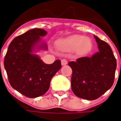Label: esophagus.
I'll list each match as a JSON object with an SVG mask.
<instances>
[{
	"label": "esophagus",
	"mask_w": 121,
	"mask_h": 121,
	"mask_svg": "<svg viewBox=\"0 0 121 121\" xmlns=\"http://www.w3.org/2000/svg\"><path fill=\"white\" fill-rule=\"evenodd\" d=\"M61 61V65H66L67 64V61L65 59H62Z\"/></svg>",
	"instance_id": "1"
}]
</instances>
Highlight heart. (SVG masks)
Listing matches in <instances>:
<instances>
[{
    "label": "heart",
    "instance_id": "heart-1",
    "mask_svg": "<svg viewBox=\"0 0 121 121\" xmlns=\"http://www.w3.org/2000/svg\"><path fill=\"white\" fill-rule=\"evenodd\" d=\"M91 41L89 38L80 35H74L67 37L61 43V46L67 50L77 49L80 54L87 52L91 48Z\"/></svg>",
    "mask_w": 121,
    "mask_h": 121
}]
</instances>
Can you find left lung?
<instances>
[{
	"instance_id": "left-lung-1",
	"label": "left lung",
	"mask_w": 121,
	"mask_h": 121,
	"mask_svg": "<svg viewBox=\"0 0 121 121\" xmlns=\"http://www.w3.org/2000/svg\"><path fill=\"white\" fill-rule=\"evenodd\" d=\"M99 51L91 57H82L70 61L71 89L79 98L95 100L113 84L117 61L110 46L94 35Z\"/></svg>"
}]
</instances>
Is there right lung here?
Instances as JSON below:
<instances>
[{
	"instance_id": "right-lung-1",
	"label": "right lung",
	"mask_w": 121,
	"mask_h": 121,
	"mask_svg": "<svg viewBox=\"0 0 121 121\" xmlns=\"http://www.w3.org/2000/svg\"><path fill=\"white\" fill-rule=\"evenodd\" d=\"M47 34L41 28H34L17 36L10 43L4 65L11 86L28 98L44 95L49 89L50 80L61 67V61L46 64L33 50ZM47 49L43 43L38 49Z\"/></svg>"
}]
</instances>
